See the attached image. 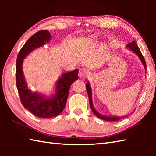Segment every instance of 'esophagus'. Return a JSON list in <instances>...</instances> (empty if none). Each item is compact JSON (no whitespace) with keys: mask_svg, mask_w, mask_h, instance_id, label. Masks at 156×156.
<instances>
[{"mask_svg":"<svg viewBox=\"0 0 156 156\" xmlns=\"http://www.w3.org/2000/svg\"><path fill=\"white\" fill-rule=\"evenodd\" d=\"M88 74V71L86 69L84 68H82L80 69V70H79V73H78V75L80 76V78H84L85 77V76Z\"/></svg>","mask_w":156,"mask_h":156,"instance_id":"esophagus-1","label":"esophagus"}]
</instances>
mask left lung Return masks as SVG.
Wrapping results in <instances>:
<instances>
[{"instance_id":"left-lung-1","label":"left lung","mask_w":156,"mask_h":156,"mask_svg":"<svg viewBox=\"0 0 156 156\" xmlns=\"http://www.w3.org/2000/svg\"><path fill=\"white\" fill-rule=\"evenodd\" d=\"M126 47H128L129 49H131V51H133V52H135L136 54L138 55V57L140 58V59L141 60V62L142 64H143L145 70L147 69V65H146V62H145V60H144V58L142 56V53L140 51V50L139 47L138 46V44H137L136 42L135 41H133L132 43H129ZM86 89H87V94H88V96H89V104H90V107H91V109L92 110V112L94 113L95 115H96L98 118H100V119L102 120H107V121H117V120H120L122 119V118H124L127 116L128 115H125V116H122V117H118V116H106V115H103L102 114H100L98 112H97V111L94 109V105H93V102H92V94H91V86H90V84L88 82L86 84Z\"/></svg>"}]
</instances>
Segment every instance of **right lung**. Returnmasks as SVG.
Returning <instances> with one entry per match:
<instances>
[{"instance_id":"add662e5","label":"right lung","mask_w":156,"mask_h":156,"mask_svg":"<svg viewBox=\"0 0 156 156\" xmlns=\"http://www.w3.org/2000/svg\"><path fill=\"white\" fill-rule=\"evenodd\" d=\"M50 39L51 34L47 30H41L34 34L20 50L16 65V80L21 103L26 109L41 118L55 117L62 112L70 87L78 79V69L62 73L56 82V93L49 98L28 89L22 69L23 59L33 50L45 44Z\"/></svg>"}]
</instances>
